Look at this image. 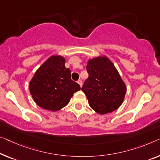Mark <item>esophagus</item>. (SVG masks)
I'll use <instances>...</instances> for the list:
<instances>
[{
  "mask_svg": "<svg viewBox=\"0 0 160 160\" xmlns=\"http://www.w3.org/2000/svg\"><path fill=\"white\" fill-rule=\"evenodd\" d=\"M78 83L80 85V87H82V80H78Z\"/></svg>",
  "mask_w": 160,
  "mask_h": 160,
  "instance_id": "esophagus-1",
  "label": "esophagus"
}]
</instances>
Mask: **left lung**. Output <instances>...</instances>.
<instances>
[{"mask_svg":"<svg viewBox=\"0 0 160 160\" xmlns=\"http://www.w3.org/2000/svg\"><path fill=\"white\" fill-rule=\"evenodd\" d=\"M88 73L82 90L90 106L99 114L111 113L122 104L126 92L125 83L113 64L106 57L90 59Z\"/></svg>","mask_w":160,"mask_h":160,"instance_id":"obj_1","label":"left lung"}]
</instances>
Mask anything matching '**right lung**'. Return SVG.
<instances>
[{
    "mask_svg": "<svg viewBox=\"0 0 160 160\" xmlns=\"http://www.w3.org/2000/svg\"><path fill=\"white\" fill-rule=\"evenodd\" d=\"M62 56H52L38 69L29 83L30 93L38 106L52 111L69 103L74 92L80 90L71 79V71Z\"/></svg>",
    "mask_w": 160,
    "mask_h": 160,
    "instance_id": "add662e5",
    "label": "right lung"
}]
</instances>
